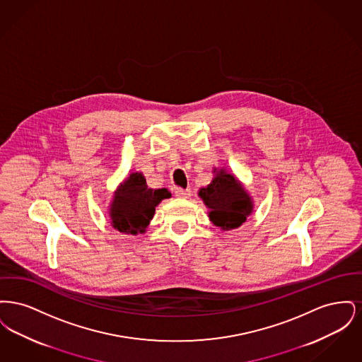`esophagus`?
Masks as SVG:
<instances>
[{
  "mask_svg": "<svg viewBox=\"0 0 362 362\" xmlns=\"http://www.w3.org/2000/svg\"><path fill=\"white\" fill-rule=\"evenodd\" d=\"M175 195H176L177 198H189V195H191V189L176 187V189H175Z\"/></svg>",
  "mask_w": 362,
  "mask_h": 362,
  "instance_id": "esophagus-1",
  "label": "esophagus"
}]
</instances>
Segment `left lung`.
I'll return each mask as SVG.
<instances>
[{
    "instance_id": "obj_1",
    "label": "left lung",
    "mask_w": 362,
    "mask_h": 362,
    "mask_svg": "<svg viewBox=\"0 0 362 362\" xmlns=\"http://www.w3.org/2000/svg\"><path fill=\"white\" fill-rule=\"evenodd\" d=\"M199 197L210 209L209 217L213 224L223 229L240 226L252 211V202L239 180L225 171H220L211 183L199 189Z\"/></svg>"
}]
</instances>
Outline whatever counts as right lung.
Returning a JSON list of instances; mask_svg holds the SVG:
<instances>
[{
  "instance_id": "1",
  "label": "right lung",
  "mask_w": 362,
  "mask_h": 362,
  "mask_svg": "<svg viewBox=\"0 0 362 362\" xmlns=\"http://www.w3.org/2000/svg\"><path fill=\"white\" fill-rule=\"evenodd\" d=\"M170 197L171 192L167 189H148L142 173H132L115 192L111 206L112 226L123 233L145 232L156 206Z\"/></svg>"
}]
</instances>
